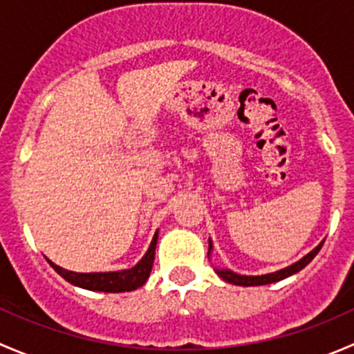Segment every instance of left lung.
I'll return each mask as SVG.
<instances>
[{"instance_id":"1","label":"left lung","mask_w":354,"mask_h":354,"mask_svg":"<svg viewBox=\"0 0 354 354\" xmlns=\"http://www.w3.org/2000/svg\"><path fill=\"white\" fill-rule=\"evenodd\" d=\"M324 243H320L317 246L315 250H312V252L308 253V255L303 257L299 262L292 263V266L286 267V269L283 270H277V272H272V274H266V276H240V274H234L231 272V270H217V274H219L221 277H223L226 283H231V284H236V286H263V284H270V283H277V281L281 279H286V277L292 276V274L299 272V270L303 269L305 266H308L310 262L313 260V257L317 255V253L320 252V248H322ZM212 248V246L209 245V250Z\"/></svg>"}]
</instances>
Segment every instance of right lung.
Returning a JSON list of instances; mask_svg holds the SVG:
<instances>
[{
	"mask_svg": "<svg viewBox=\"0 0 354 354\" xmlns=\"http://www.w3.org/2000/svg\"><path fill=\"white\" fill-rule=\"evenodd\" d=\"M156 245H157V233L154 234V240H152V243L149 246L144 259H142L133 269L118 270V272L78 274V272H70V270H65L62 269V267L55 266L51 260H48V262L51 263L53 269H55L63 279H66L68 283L75 284V286L78 288L91 289V291H104V292L133 291V289L140 288L142 284H145V281H147L149 276H151L152 263H154V255H156Z\"/></svg>",
	"mask_w": 354,
	"mask_h": 354,
	"instance_id": "obj_1",
	"label": "right lung"
}]
</instances>
